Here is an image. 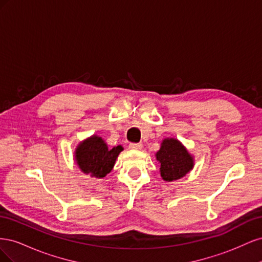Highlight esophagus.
<instances>
[{"label":"esophagus","mask_w":262,"mask_h":262,"mask_svg":"<svg viewBox=\"0 0 262 262\" xmlns=\"http://www.w3.org/2000/svg\"><path fill=\"white\" fill-rule=\"evenodd\" d=\"M129 147L132 149H141L142 147H143V145H142L141 143H130Z\"/></svg>","instance_id":"34e87169"}]
</instances>
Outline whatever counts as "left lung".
<instances>
[{
  "label": "left lung",
  "instance_id": "obj_1",
  "mask_svg": "<svg viewBox=\"0 0 262 262\" xmlns=\"http://www.w3.org/2000/svg\"><path fill=\"white\" fill-rule=\"evenodd\" d=\"M155 157L160 164L161 177L165 181L181 179L194 167V157L175 138H165Z\"/></svg>",
  "mask_w": 262,
  "mask_h": 262
}]
</instances>
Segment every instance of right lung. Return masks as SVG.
I'll return each instance as SVG.
<instances>
[{"mask_svg":"<svg viewBox=\"0 0 262 262\" xmlns=\"http://www.w3.org/2000/svg\"><path fill=\"white\" fill-rule=\"evenodd\" d=\"M122 150L121 145L109 148L104 139L94 134L78 143L74 150V161L85 175L100 179L113 170Z\"/></svg>","mask_w":262,"mask_h":262,"instance_id":"1","label":"right lung"}]
</instances>
